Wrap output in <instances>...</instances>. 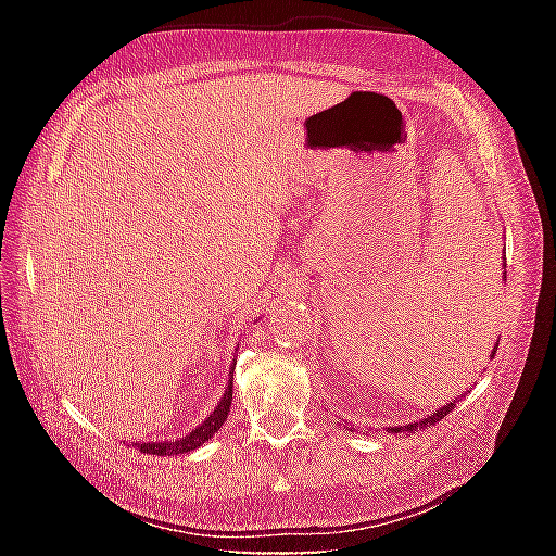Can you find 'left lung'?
Segmentation results:
<instances>
[{
	"mask_svg": "<svg viewBox=\"0 0 556 556\" xmlns=\"http://www.w3.org/2000/svg\"><path fill=\"white\" fill-rule=\"evenodd\" d=\"M503 268H506V266H503ZM496 348H498V343H496ZM494 355H496V350L492 352V357H494ZM452 408H454V403H447V406H443L439 413H433L431 417L425 419V422H419V427H431V425H435V422H439V419H443ZM413 429H417V425H410V427H406V429H403V427H392L390 431H392V433H399V431H413Z\"/></svg>",
	"mask_w": 556,
	"mask_h": 556,
	"instance_id": "obj_1",
	"label": "left lung"
}]
</instances>
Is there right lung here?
<instances>
[{
    "label": "right lung",
    "instance_id": "1",
    "mask_svg": "<svg viewBox=\"0 0 556 556\" xmlns=\"http://www.w3.org/2000/svg\"><path fill=\"white\" fill-rule=\"evenodd\" d=\"M233 374V368H231ZM231 380L227 384V392L223 396V401L217 403L215 410L201 422L190 435H185V439L176 441V443H134L137 445L143 454H157V457H164V454H182V452H192L197 450L199 445H204L211 435L217 433V429H220L225 422H227V415H229V408H231Z\"/></svg>",
    "mask_w": 556,
    "mask_h": 556
}]
</instances>
